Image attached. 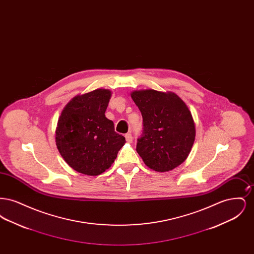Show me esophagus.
Instances as JSON below:
<instances>
[{
    "label": "esophagus",
    "instance_id": "34e87169",
    "mask_svg": "<svg viewBox=\"0 0 254 254\" xmlns=\"http://www.w3.org/2000/svg\"><path fill=\"white\" fill-rule=\"evenodd\" d=\"M125 137H126V140H127L128 143H131V142H132V135H131V133H127V134L125 135Z\"/></svg>",
    "mask_w": 254,
    "mask_h": 254
}]
</instances>
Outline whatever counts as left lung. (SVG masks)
Listing matches in <instances>:
<instances>
[{"mask_svg": "<svg viewBox=\"0 0 254 254\" xmlns=\"http://www.w3.org/2000/svg\"><path fill=\"white\" fill-rule=\"evenodd\" d=\"M143 117V134L136 150L144 163L155 171L175 169L188 158L195 140L191 112L173 92L154 89L131 92Z\"/></svg>", "mask_w": 254, "mask_h": 254, "instance_id": "obj_1", "label": "left lung"}]
</instances>
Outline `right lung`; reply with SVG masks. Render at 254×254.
I'll return each mask as SVG.
<instances>
[{"instance_id":"right-lung-1","label":"right lung","mask_w":254,"mask_h":254,"mask_svg":"<svg viewBox=\"0 0 254 254\" xmlns=\"http://www.w3.org/2000/svg\"><path fill=\"white\" fill-rule=\"evenodd\" d=\"M111 91L99 88L72 98L64 108L56 127V145L74 170L96 176L109 169L125 145L105 112Z\"/></svg>"}]
</instances>
